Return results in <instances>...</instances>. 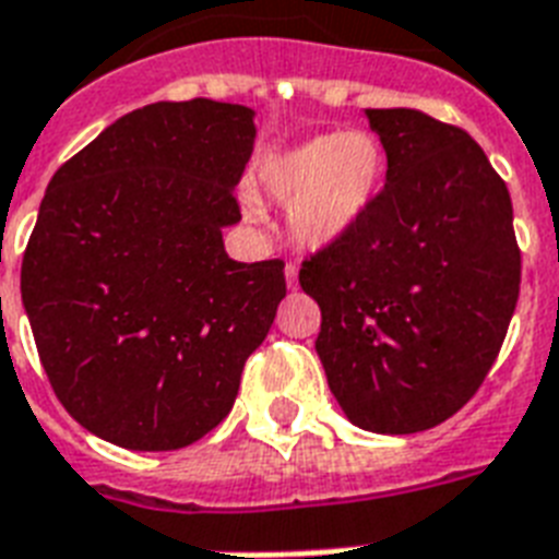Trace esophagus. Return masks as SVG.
Wrapping results in <instances>:
<instances>
[{
    "instance_id": "esophagus-1",
    "label": "esophagus",
    "mask_w": 559,
    "mask_h": 559,
    "mask_svg": "<svg viewBox=\"0 0 559 559\" xmlns=\"http://www.w3.org/2000/svg\"><path fill=\"white\" fill-rule=\"evenodd\" d=\"M297 274H300L297 262H288V265H285V280H288V288H297Z\"/></svg>"
}]
</instances>
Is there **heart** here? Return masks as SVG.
<instances>
[{
  "label": "heart",
  "mask_w": 559,
  "mask_h": 559,
  "mask_svg": "<svg viewBox=\"0 0 559 559\" xmlns=\"http://www.w3.org/2000/svg\"><path fill=\"white\" fill-rule=\"evenodd\" d=\"M383 176L381 144L366 132L317 135L274 155L262 169L267 193L292 204V230L325 245L364 216Z\"/></svg>",
  "instance_id": "obj_1"
}]
</instances>
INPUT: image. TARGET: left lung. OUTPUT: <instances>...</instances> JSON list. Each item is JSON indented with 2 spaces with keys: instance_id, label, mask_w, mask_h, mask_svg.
<instances>
[{
  "instance_id": "left-lung-1",
  "label": "left lung",
  "mask_w": 559,
  "mask_h": 559,
  "mask_svg": "<svg viewBox=\"0 0 559 559\" xmlns=\"http://www.w3.org/2000/svg\"><path fill=\"white\" fill-rule=\"evenodd\" d=\"M386 185L355 225L302 259L317 355L349 421L430 430L488 378L520 300L511 193L462 127L366 109Z\"/></svg>"
}]
</instances>
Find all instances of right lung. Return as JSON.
Here are the masks:
<instances>
[{"label": "right lung", "instance_id": "1", "mask_svg": "<svg viewBox=\"0 0 559 559\" xmlns=\"http://www.w3.org/2000/svg\"><path fill=\"white\" fill-rule=\"evenodd\" d=\"M253 111L150 103L71 155L22 257V302L53 395L127 450H178L225 421L285 297V262H234L222 227Z\"/></svg>", "mask_w": 559, "mask_h": 559}]
</instances>
